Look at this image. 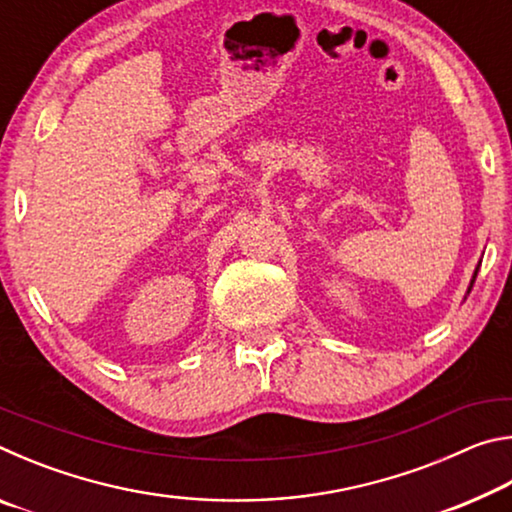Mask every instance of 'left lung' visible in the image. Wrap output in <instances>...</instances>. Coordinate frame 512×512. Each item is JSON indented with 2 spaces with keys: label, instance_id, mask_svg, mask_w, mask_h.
Returning a JSON list of instances; mask_svg holds the SVG:
<instances>
[{
  "label": "left lung",
  "instance_id": "8db88e82",
  "mask_svg": "<svg viewBox=\"0 0 512 512\" xmlns=\"http://www.w3.org/2000/svg\"><path fill=\"white\" fill-rule=\"evenodd\" d=\"M479 266H481V262L476 264V268H474V275H472V282H470V287H467V293L472 291V287H474V280H476V273H479Z\"/></svg>",
  "mask_w": 512,
  "mask_h": 512
}]
</instances>
